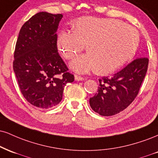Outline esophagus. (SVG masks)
<instances>
[{
  "label": "esophagus",
  "mask_w": 158,
  "mask_h": 158,
  "mask_svg": "<svg viewBox=\"0 0 158 158\" xmlns=\"http://www.w3.org/2000/svg\"><path fill=\"white\" fill-rule=\"evenodd\" d=\"M74 79H75L76 81H83L85 79L83 77H79V76H77V75H76L75 77H74Z\"/></svg>",
  "instance_id": "obj_1"
}]
</instances>
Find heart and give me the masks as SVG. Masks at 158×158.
Here are the masks:
<instances>
[{"instance_id": "obj_1", "label": "heart", "mask_w": 158, "mask_h": 158, "mask_svg": "<svg viewBox=\"0 0 158 158\" xmlns=\"http://www.w3.org/2000/svg\"><path fill=\"white\" fill-rule=\"evenodd\" d=\"M73 28L74 33L61 31L56 45L67 60L80 53L86 45L88 54L78 56L70 64L78 73L94 70L99 75L113 73L131 60L139 43L135 28L118 19L84 16L75 20Z\"/></svg>"}]
</instances>
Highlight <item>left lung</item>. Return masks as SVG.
I'll return each instance as SVG.
<instances>
[{"instance_id":"1","label":"left lung","mask_w":158,"mask_h":158,"mask_svg":"<svg viewBox=\"0 0 158 158\" xmlns=\"http://www.w3.org/2000/svg\"><path fill=\"white\" fill-rule=\"evenodd\" d=\"M148 64L149 60L143 55L111 77L99 79L98 93L90 98L93 110L102 116H110L126 109L138 94Z\"/></svg>"}]
</instances>
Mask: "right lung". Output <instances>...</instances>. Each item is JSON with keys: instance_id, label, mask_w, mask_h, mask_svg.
I'll return each mask as SVG.
<instances>
[{"instance_id": "add662e5", "label": "right lung", "mask_w": 158, "mask_h": 158, "mask_svg": "<svg viewBox=\"0 0 158 158\" xmlns=\"http://www.w3.org/2000/svg\"><path fill=\"white\" fill-rule=\"evenodd\" d=\"M62 17L37 13L23 25L15 46L13 69L20 91L28 102L42 109L57 105L64 86L74 81L56 45Z\"/></svg>"}]
</instances>
